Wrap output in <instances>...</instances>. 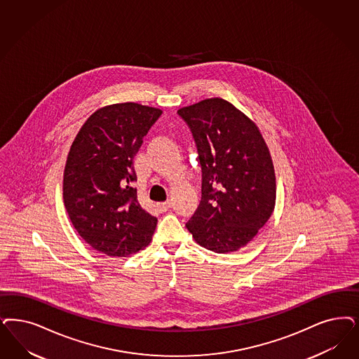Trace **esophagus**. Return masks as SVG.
<instances>
[{"label": "esophagus", "mask_w": 359, "mask_h": 359, "mask_svg": "<svg viewBox=\"0 0 359 359\" xmlns=\"http://www.w3.org/2000/svg\"><path fill=\"white\" fill-rule=\"evenodd\" d=\"M155 207H156V210H159V212H167V210L171 208V203L170 201H167V203H158Z\"/></svg>", "instance_id": "1"}]
</instances>
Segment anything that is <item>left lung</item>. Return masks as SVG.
Segmentation results:
<instances>
[{"instance_id": "obj_1", "label": "left lung", "mask_w": 359, "mask_h": 359, "mask_svg": "<svg viewBox=\"0 0 359 359\" xmlns=\"http://www.w3.org/2000/svg\"><path fill=\"white\" fill-rule=\"evenodd\" d=\"M201 164V200L186 224L198 245L216 253L245 247L272 216L276 175L259 127L222 98L182 107Z\"/></svg>"}]
</instances>
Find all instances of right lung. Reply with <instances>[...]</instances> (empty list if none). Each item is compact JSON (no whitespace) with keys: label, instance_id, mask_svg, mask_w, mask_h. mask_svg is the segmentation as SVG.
<instances>
[{"label":"right lung","instance_id":"1","mask_svg":"<svg viewBox=\"0 0 359 359\" xmlns=\"http://www.w3.org/2000/svg\"><path fill=\"white\" fill-rule=\"evenodd\" d=\"M161 110L134 102L88 116L63 171V203L76 232L93 249L127 257L147 247L158 219L136 198L134 156Z\"/></svg>","mask_w":359,"mask_h":359}]
</instances>
